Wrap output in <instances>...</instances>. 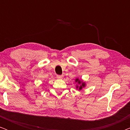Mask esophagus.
<instances>
[{"label": "esophagus", "instance_id": "34e87169", "mask_svg": "<svg viewBox=\"0 0 130 130\" xmlns=\"http://www.w3.org/2000/svg\"><path fill=\"white\" fill-rule=\"evenodd\" d=\"M57 78L58 79H62L63 78V76L62 75H57Z\"/></svg>", "mask_w": 130, "mask_h": 130}]
</instances>
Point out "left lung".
<instances>
[{
	"label": "left lung",
	"instance_id": "left-lung-1",
	"mask_svg": "<svg viewBox=\"0 0 130 130\" xmlns=\"http://www.w3.org/2000/svg\"><path fill=\"white\" fill-rule=\"evenodd\" d=\"M74 82L76 83V89L79 91H80L86 86V82L83 81L82 79H79V78L76 77V79H74Z\"/></svg>",
	"mask_w": 130,
	"mask_h": 130
}]
</instances>
